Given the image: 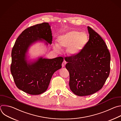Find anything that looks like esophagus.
Returning <instances> with one entry per match:
<instances>
[{
  "label": "esophagus",
  "instance_id": "34e87169",
  "mask_svg": "<svg viewBox=\"0 0 121 121\" xmlns=\"http://www.w3.org/2000/svg\"><path fill=\"white\" fill-rule=\"evenodd\" d=\"M66 64V62L65 60H64V61H63V62H62V67H65V66Z\"/></svg>",
  "mask_w": 121,
  "mask_h": 121
}]
</instances>
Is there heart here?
I'll return each instance as SVG.
<instances>
[{"label": "heart", "instance_id": "heart-1", "mask_svg": "<svg viewBox=\"0 0 121 121\" xmlns=\"http://www.w3.org/2000/svg\"><path fill=\"white\" fill-rule=\"evenodd\" d=\"M57 44H54L55 50L59 51L60 48H66L67 53L71 56L80 54L86 46L89 36L87 33L76 30H72L59 36Z\"/></svg>", "mask_w": 121, "mask_h": 121}]
</instances>
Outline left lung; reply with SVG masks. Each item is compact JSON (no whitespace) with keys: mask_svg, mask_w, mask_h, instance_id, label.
<instances>
[{"mask_svg":"<svg viewBox=\"0 0 121 121\" xmlns=\"http://www.w3.org/2000/svg\"><path fill=\"white\" fill-rule=\"evenodd\" d=\"M89 39L78 55L65 58L69 73V86L75 94L91 95L102 88L110 70L111 56L102 37L87 27Z\"/></svg>","mask_w":121,"mask_h":121,"instance_id":"1","label":"left lung"}]
</instances>
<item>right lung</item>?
<instances>
[{
    "label": "right lung",
    "mask_w": 121,
    "mask_h": 121,
    "mask_svg": "<svg viewBox=\"0 0 121 121\" xmlns=\"http://www.w3.org/2000/svg\"><path fill=\"white\" fill-rule=\"evenodd\" d=\"M52 40L51 27L48 23L28 28L17 38L11 52L10 70L19 90L31 95H39L47 90L53 74L61 68L63 58L39 57L29 60L28 52L30 46L37 42L44 41L48 46L52 44Z\"/></svg>",
    "instance_id": "add662e5"
}]
</instances>
